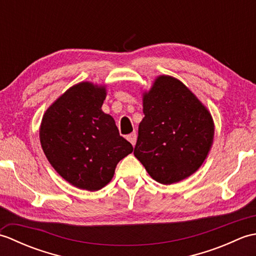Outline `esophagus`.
<instances>
[{
	"label": "esophagus",
	"instance_id": "34e87169",
	"mask_svg": "<svg viewBox=\"0 0 256 256\" xmlns=\"http://www.w3.org/2000/svg\"><path fill=\"white\" fill-rule=\"evenodd\" d=\"M126 138H128V140L130 143H131L133 146L136 144V138H138V134H136V132H133V133H131V134H128V136H126Z\"/></svg>",
	"mask_w": 256,
	"mask_h": 256
}]
</instances>
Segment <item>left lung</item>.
<instances>
[{"label": "left lung", "instance_id": "obj_1", "mask_svg": "<svg viewBox=\"0 0 256 256\" xmlns=\"http://www.w3.org/2000/svg\"><path fill=\"white\" fill-rule=\"evenodd\" d=\"M134 155L164 184L189 177L202 165L214 140L208 110L180 81L160 76L143 96Z\"/></svg>", "mask_w": 256, "mask_h": 256}]
</instances>
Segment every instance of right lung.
Wrapping results in <instances>:
<instances>
[{
  "label": "right lung",
  "instance_id": "obj_1",
  "mask_svg": "<svg viewBox=\"0 0 256 256\" xmlns=\"http://www.w3.org/2000/svg\"><path fill=\"white\" fill-rule=\"evenodd\" d=\"M106 88L89 82L72 86L42 116V150L64 179L96 192L111 180L118 162L133 152L111 116L101 110Z\"/></svg>",
  "mask_w": 256,
  "mask_h": 256
}]
</instances>
